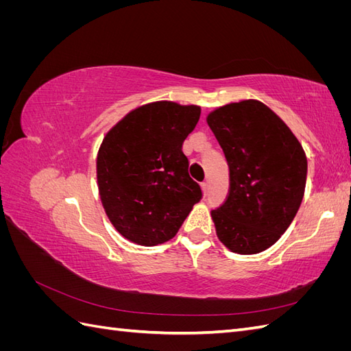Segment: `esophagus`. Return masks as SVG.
Masks as SVG:
<instances>
[{"label":"esophagus","instance_id":"34e87169","mask_svg":"<svg viewBox=\"0 0 351 351\" xmlns=\"http://www.w3.org/2000/svg\"><path fill=\"white\" fill-rule=\"evenodd\" d=\"M200 187H202V190H204V195L206 196L208 195V183H202Z\"/></svg>","mask_w":351,"mask_h":351}]
</instances>
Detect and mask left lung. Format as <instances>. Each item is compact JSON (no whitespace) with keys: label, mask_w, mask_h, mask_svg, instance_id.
<instances>
[{"label":"left lung","mask_w":351,"mask_h":351,"mask_svg":"<svg viewBox=\"0 0 351 351\" xmlns=\"http://www.w3.org/2000/svg\"><path fill=\"white\" fill-rule=\"evenodd\" d=\"M230 168L224 204L210 212L231 250H267L290 227L304 195L307 159L280 117L259 101L232 102L206 119Z\"/></svg>","instance_id":"8db88e82"}]
</instances>
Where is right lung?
I'll use <instances>...</instances> for the list:
<instances>
[{"mask_svg": "<svg viewBox=\"0 0 351 351\" xmlns=\"http://www.w3.org/2000/svg\"><path fill=\"white\" fill-rule=\"evenodd\" d=\"M200 107L169 101L136 108L104 137L97 159L105 212L121 236L142 246L173 239L202 199L183 142Z\"/></svg>", "mask_w": 351, "mask_h": 351, "instance_id": "obj_1", "label": "right lung"}]
</instances>
